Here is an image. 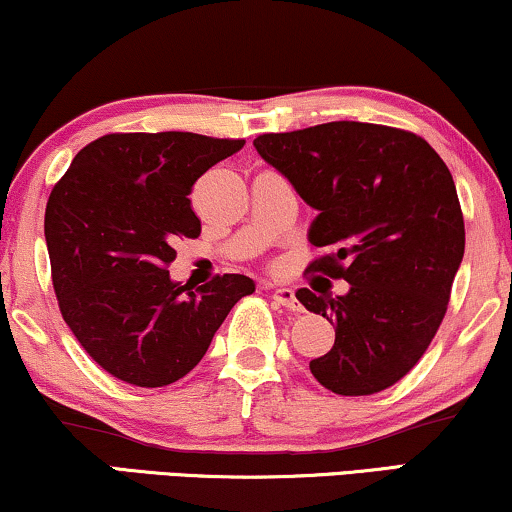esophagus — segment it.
I'll return each instance as SVG.
<instances>
[{"label":"esophagus","mask_w":512,"mask_h":512,"mask_svg":"<svg viewBox=\"0 0 512 512\" xmlns=\"http://www.w3.org/2000/svg\"><path fill=\"white\" fill-rule=\"evenodd\" d=\"M271 297H274L278 304H283V307L293 309V312H302V304L297 302L293 288H276L274 293H271Z\"/></svg>","instance_id":"34e87169"}]
</instances>
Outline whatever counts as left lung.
<instances>
[{
  "mask_svg": "<svg viewBox=\"0 0 512 512\" xmlns=\"http://www.w3.org/2000/svg\"><path fill=\"white\" fill-rule=\"evenodd\" d=\"M257 153L319 215L309 271L345 278V295L295 293L335 323L331 352L309 361L342 397L383 392L418 364L446 314L465 250L454 177L435 148L406 129L326 122L260 134Z\"/></svg>",
  "mask_w": 512,
  "mask_h": 512,
  "instance_id": "obj_1",
  "label": "left lung"
}]
</instances>
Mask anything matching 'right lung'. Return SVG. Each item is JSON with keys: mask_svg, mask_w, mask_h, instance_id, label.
Listing matches in <instances>:
<instances>
[{"mask_svg": "<svg viewBox=\"0 0 512 512\" xmlns=\"http://www.w3.org/2000/svg\"><path fill=\"white\" fill-rule=\"evenodd\" d=\"M243 144L193 132L106 134L51 189L44 236L58 307L113 378L177 383L205 357L231 307L255 293L243 274L191 290L167 271L174 243L200 236L193 184Z\"/></svg>", "mask_w": 512, "mask_h": 512, "instance_id": "right-lung-1", "label": "right lung"}]
</instances>
